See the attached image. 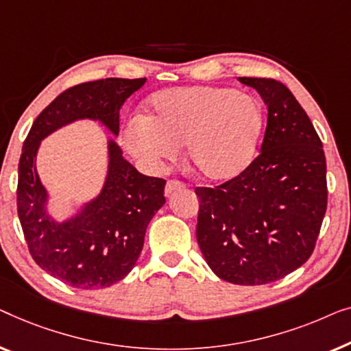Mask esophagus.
<instances>
[{
    "instance_id": "esophagus-1",
    "label": "esophagus",
    "mask_w": 351,
    "mask_h": 351,
    "mask_svg": "<svg viewBox=\"0 0 351 351\" xmlns=\"http://www.w3.org/2000/svg\"><path fill=\"white\" fill-rule=\"evenodd\" d=\"M182 187H186V184L182 181H178V180H170L167 181L165 184V195H170L173 191H180Z\"/></svg>"
}]
</instances>
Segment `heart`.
<instances>
[{
  "label": "heart",
  "instance_id": "b5f03b06",
  "mask_svg": "<svg viewBox=\"0 0 351 351\" xmlns=\"http://www.w3.org/2000/svg\"><path fill=\"white\" fill-rule=\"evenodd\" d=\"M263 127V110L248 93L213 86L169 88L152 98L149 117L128 121L124 143L151 167L176 159L186 146L197 175L226 181L253 160Z\"/></svg>",
  "mask_w": 351,
  "mask_h": 351
}]
</instances>
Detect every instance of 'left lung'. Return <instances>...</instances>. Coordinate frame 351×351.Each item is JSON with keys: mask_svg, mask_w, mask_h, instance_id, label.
Returning a JSON list of instances; mask_svg holds the SVG:
<instances>
[{"mask_svg": "<svg viewBox=\"0 0 351 351\" xmlns=\"http://www.w3.org/2000/svg\"><path fill=\"white\" fill-rule=\"evenodd\" d=\"M267 105L261 152L232 180L195 187L197 241L210 269L234 285L272 283L312 256L328 206L317 130L283 82L239 77Z\"/></svg>", "mask_w": 351, "mask_h": 351, "instance_id": "obj_1", "label": "left lung"}]
</instances>
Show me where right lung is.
<instances>
[{"label":"right lung","mask_w":351,"mask_h":351,"mask_svg":"<svg viewBox=\"0 0 351 351\" xmlns=\"http://www.w3.org/2000/svg\"><path fill=\"white\" fill-rule=\"evenodd\" d=\"M146 77H106L62 92L34 119L19 160L17 213L29 254L39 267L77 289H101L135 267L146 227L165 204V180L141 175L110 141V167L101 194L65 223L46 211L47 192L39 181L36 152L43 138L77 119L100 121L119 133V111Z\"/></svg>","instance_id":"right-lung-1"}]
</instances>
